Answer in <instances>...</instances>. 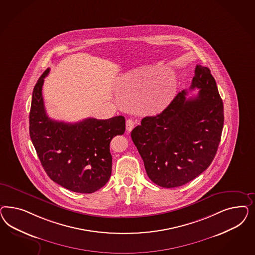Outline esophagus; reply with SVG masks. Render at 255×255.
<instances>
[{
	"label": "esophagus",
	"mask_w": 255,
	"mask_h": 255,
	"mask_svg": "<svg viewBox=\"0 0 255 255\" xmlns=\"http://www.w3.org/2000/svg\"><path fill=\"white\" fill-rule=\"evenodd\" d=\"M133 127H134V122L131 119L127 120L126 121V130H127V131H131L133 129Z\"/></svg>",
	"instance_id": "34e87169"
}]
</instances>
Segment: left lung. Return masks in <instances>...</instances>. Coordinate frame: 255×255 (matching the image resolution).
I'll return each mask as SVG.
<instances>
[{
	"mask_svg": "<svg viewBox=\"0 0 255 255\" xmlns=\"http://www.w3.org/2000/svg\"><path fill=\"white\" fill-rule=\"evenodd\" d=\"M178 93L162 113L146 117L131 132L148 178L163 188L190 182L213 161L224 128V104L210 70L196 65L190 90Z\"/></svg>",
	"mask_w": 255,
	"mask_h": 255,
	"instance_id": "8db88e82",
	"label": "left lung"
}]
</instances>
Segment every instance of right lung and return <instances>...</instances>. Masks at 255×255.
Wrapping results in <instances>:
<instances>
[{"instance_id": "add662e5", "label": "right lung", "mask_w": 255, "mask_h": 255, "mask_svg": "<svg viewBox=\"0 0 255 255\" xmlns=\"http://www.w3.org/2000/svg\"><path fill=\"white\" fill-rule=\"evenodd\" d=\"M49 68L34 86L30 111V136L47 176L72 192L92 193L111 176L110 141L124 134L125 119L88 118L77 124L51 120L46 115L42 88Z\"/></svg>"}]
</instances>
